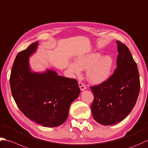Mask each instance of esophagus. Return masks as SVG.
Segmentation results:
<instances>
[{"instance_id": "esophagus-1", "label": "esophagus", "mask_w": 148, "mask_h": 148, "mask_svg": "<svg viewBox=\"0 0 148 148\" xmlns=\"http://www.w3.org/2000/svg\"><path fill=\"white\" fill-rule=\"evenodd\" d=\"M78 85H79V87L80 88V90L82 91H83V90H86V86L83 83L79 82V83H78Z\"/></svg>"}]
</instances>
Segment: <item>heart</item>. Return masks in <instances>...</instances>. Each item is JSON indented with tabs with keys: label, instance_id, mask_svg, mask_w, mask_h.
Returning a JSON list of instances; mask_svg holds the SVG:
<instances>
[{
	"label": "heart",
	"instance_id": "heart-1",
	"mask_svg": "<svg viewBox=\"0 0 148 148\" xmlns=\"http://www.w3.org/2000/svg\"><path fill=\"white\" fill-rule=\"evenodd\" d=\"M114 60L110 55L103 56L93 53L77 57L74 62H69L67 68L72 74H79L81 70H86V77L90 83L95 85L106 82L111 76Z\"/></svg>",
	"mask_w": 148,
	"mask_h": 148
}]
</instances>
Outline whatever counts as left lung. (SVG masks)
Returning <instances> with one entry per match:
<instances>
[{
	"label": "left lung",
	"mask_w": 148,
	"mask_h": 148,
	"mask_svg": "<svg viewBox=\"0 0 148 148\" xmlns=\"http://www.w3.org/2000/svg\"><path fill=\"white\" fill-rule=\"evenodd\" d=\"M116 43L119 55L114 74L106 82L90 87L94 96L91 105L92 116L105 126L117 124L128 116L140 91L137 63L129 49L119 41Z\"/></svg>",
	"instance_id": "8db88e82"
}]
</instances>
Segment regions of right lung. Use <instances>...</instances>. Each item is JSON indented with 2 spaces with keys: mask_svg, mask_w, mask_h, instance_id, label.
Instances as JSON below:
<instances>
[{
  "mask_svg": "<svg viewBox=\"0 0 148 148\" xmlns=\"http://www.w3.org/2000/svg\"><path fill=\"white\" fill-rule=\"evenodd\" d=\"M38 45V41L34 42L17 54L11 72V93L25 116L42 126L56 127L66 120L80 89L76 79L59 76L52 69L32 70L29 58Z\"/></svg>",
  "mask_w": 148,
  "mask_h": 148,
  "instance_id": "right-lung-1",
  "label": "right lung"
}]
</instances>
